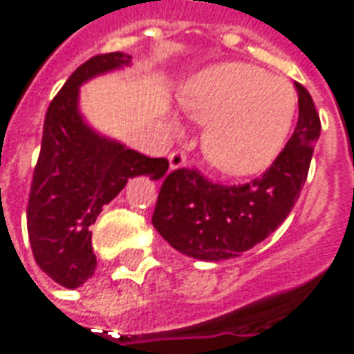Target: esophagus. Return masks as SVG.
I'll return each instance as SVG.
<instances>
[{"mask_svg": "<svg viewBox=\"0 0 354 354\" xmlns=\"http://www.w3.org/2000/svg\"><path fill=\"white\" fill-rule=\"evenodd\" d=\"M185 161H187V157L182 149H174V151H170L169 155V162H170V169H180V167H184Z\"/></svg>", "mask_w": 354, "mask_h": 354, "instance_id": "34e87169", "label": "esophagus"}]
</instances>
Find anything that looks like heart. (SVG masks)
I'll list each match as a JSON object with an SVG mask.
<instances>
[{
    "label": "heart",
    "instance_id": "b5f03b06",
    "mask_svg": "<svg viewBox=\"0 0 354 354\" xmlns=\"http://www.w3.org/2000/svg\"><path fill=\"white\" fill-rule=\"evenodd\" d=\"M185 113L205 124L203 153L227 176H252L281 153L296 115L288 81L248 64H220L182 91Z\"/></svg>",
    "mask_w": 354,
    "mask_h": 354
}]
</instances>
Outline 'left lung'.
<instances>
[{"label": "left lung", "instance_id": "obj_1", "mask_svg": "<svg viewBox=\"0 0 354 354\" xmlns=\"http://www.w3.org/2000/svg\"><path fill=\"white\" fill-rule=\"evenodd\" d=\"M296 88L299 117L294 134L260 178L223 185L185 167L165 176L151 222L178 252L205 261L237 258L286 220L299 199L320 136L311 94L299 83Z\"/></svg>", "mask_w": 354, "mask_h": 354}]
</instances>
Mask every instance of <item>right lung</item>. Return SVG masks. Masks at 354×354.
I'll use <instances>...</instances> for the list:
<instances>
[{
  "label": "right lung",
  "mask_w": 354,
  "mask_h": 354,
  "mask_svg": "<svg viewBox=\"0 0 354 354\" xmlns=\"http://www.w3.org/2000/svg\"><path fill=\"white\" fill-rule=\"evenodd\" d=\"M131 62L129 55L106 53L88 58L68 77L45 113L41 151L28 197V237L35 263L64 288L93 277V231L104 205L134 176L159 180L165 157H146L119 142L98 136L77 109L80 85L98 73Z\"/></svg>",
  "instance_id": "1"
}]
</instances>
